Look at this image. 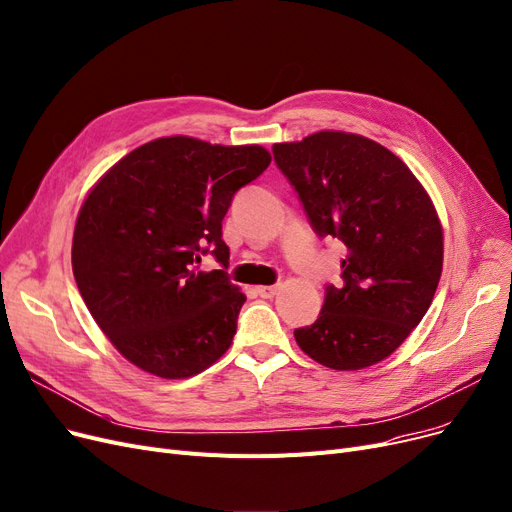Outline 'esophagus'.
<instances>
[{
	"label": "esophagus",
	"mask_w": 512,
	"mask_h": 512,
	"mask_svg": "<svg viewBox=\"0 0 512 512\" xmlns=\"http://www.w3.org/2000/svg\"><path fill=\"white\" fill-rule=\"evenodd\" d=\"M280 291V286L278 284H268V286H257V295L259 297H263V299H272V297H276V293Z\"/></svg>",
	"instance_id": "obj_1"
}]
</instances>
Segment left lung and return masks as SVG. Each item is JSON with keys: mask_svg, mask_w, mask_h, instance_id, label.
<instances>
[{"mask_svg": "<svg viewBox=\"0 0 512 512\" xmlns=\"http://www.w3.org/2000/svg\"><path fill=\"white\" fill-rule=\"evenodd\" d=\"M318 236L343 240V288L328 286L320 318L297 345L332 370L379 364L425 318L443 268L437 209L410 167L360 133L316 131L274 144Z\"/></svg>", "mask_w": 512, "mask_h": 512, "instance_id": "8db88e82", "label": "left lung"}]
</instances>
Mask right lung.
I'll use <instances>...</instances> for the list:
<instances>
[{"label": "right lung", "mask_w": 512, "mask_h": 512, "mask_svg": "<svg viewBox=\"0 0 512 512\" xmlns=\"http://www.w3.org/2000/svg\"><path fill=\"white\" fill-rule=\"evenodd\" d=\"M272 154L190 136L150 140L87 192L73 234V274L100 330L127 362L161 379L213 366L236 335L244 293L224 270L198 272L205 244L228 268L221 240L232 196Z\"/></svg>", "instance_id": "right-lung-1"}]
</instances>
